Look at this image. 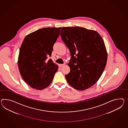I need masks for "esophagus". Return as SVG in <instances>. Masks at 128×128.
I'll use <instances>...</instances> for the list:
<instances>
[{"label": "esophagus", "instance_id": "esophagus-1", "mask_svg": "<svg viewBox=\"0 0 128 128\" xmlns=\"http://www.w3.org/2000/svg\"><path fill=\"white\" fill-rule=\"evenodd\" d=\"M65 65V64H59V67H62V66H63Z\"/></svg>", "mask_w": 128, "mask_h": 128}]
</instances>
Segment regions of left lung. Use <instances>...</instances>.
<instances>
[{
    "label": "left lung",
    "instance_id": "obj_1",
    "mask_svg": "<svg viewBox=\"0 0 128 128\" xmlns=\"http://www.w3.org/2000/svg\"><path fill=\"white\" fill-rule=\"evenodd\" d=\"M60 34L71 56L66 81L76 90H86L97 82L106 66L103 39L97 31L77 26L63 27Z\"/></svg>",
    "mask_w": 128,
    "mask_h": 128
}]
</instances>
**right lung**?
I'll return each instance as SVG.
<instances>
[{
	"label": "right lung",
	"mask_w": 128,
	"mask_h": 128,
	"mask_svg": "<svg viewBox=\"0 0 128 128\" xmlns=\"http://www.w3.org/2000/svg\"><path fill=\"white\" fill-rule=\"evenodd\" d=\"M59 28L38 30L28 34L19 50L18 65L25 82L36 90L50 86L58 67L51 59L54 44L60 35Z\"/></svg>",
	"instance_id": "add662e5"
}]
</instances>
